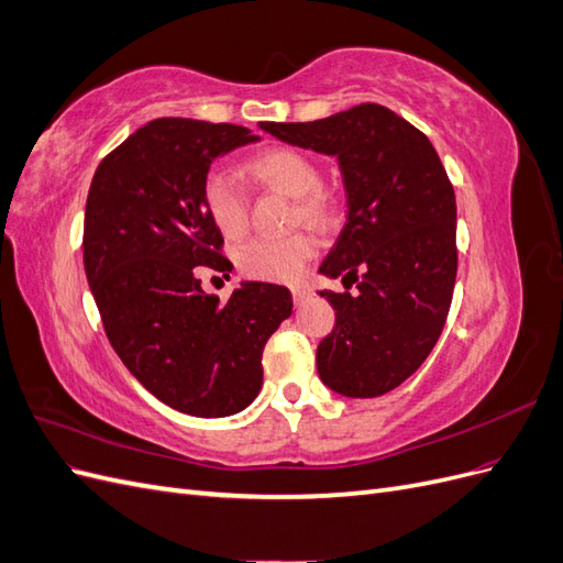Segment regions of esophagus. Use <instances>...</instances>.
<instances>
[{
  "mask_svg": "<svg viewBox=\"0 0 563 563\" xmlns=\"http://www.w3.org/2000/svg\"><path fill=\"white\" fill-rule=\"evenodd\" d=\"M291 296H294V302H296V305H302L305 300L310 298V291H308V288H302V286H294V288H291Z\"/></svg>",
  "mask_w": 563,
  "mask_h": 563,
  "instance_id": "34e87169",
  "label": "esophagus"
}]
</instances>
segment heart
<instances>
[{"mask_svg": "<svg viewBox=\"0 0 563 563\" xmlns=\"http://www.w3.org/2000/svg\"><path fill=\"white\" fill-rule=\"evenodd\" d=\"M249 174L263 185L296 197L294 220L321 225L333 213V199L323 192L317 162L296 147H267L249 164ZM201 203L211 223L225 236H240L246 230L249 201L242 183L228 168H211L201 183ZM317 244L310 234L294 232L286 236H265L253 240L240 251V269L258 282L288 284L302 277L305 267L314 258Z\"/></svg>", "mask_w": 563, "mask_h": 563, "instance_id": "b5f03b06", "label": "heart"}]
</instances>
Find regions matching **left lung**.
<instances>
[{
	"label": "left lung",
	"mask_w": 563,
	"mask_h": 563,
	"mask_svg": "<svg viewBox=\"0 0 563 563\" xmlns=\"http://www.w3.org/2000/svg\"><path fill=\"white\" fill-rule=\"evenodd\" d=\"M261 129L338 159L347 220L319 272L360 294L319 291L335 327L317 347V371L338 395L380 397L428 360L449 317L457 249L444 164L428 135L376 103Z\"/></svg>",
	"instance_id": "1"
}]
</instances>
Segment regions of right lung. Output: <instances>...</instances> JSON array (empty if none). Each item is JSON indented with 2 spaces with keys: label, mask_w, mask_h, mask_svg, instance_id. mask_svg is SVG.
Returning <instances> with one entry per match:
<instances>
[{
  "label": "right lung",
  "mask_w": 563,
  "mask_h": 563,
  "mask_svg": "<svg viewBox=\"0 0 563 563\" xmlns=\"http://www.w3.org/2000/svg\"><path fill=\"white\" fill-rule=\"evenodd\" d=\"M246 126L162 117L98 164L84 213V269L110 345L180 413L225 418L258 397L263 350L291 317V291L244 282L228 302L195 267L230 272L201 203L216 157L255 143Z\"/></svg>",
  "instance_id": "right-lung-1"
}]
</instances>
